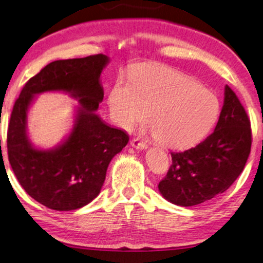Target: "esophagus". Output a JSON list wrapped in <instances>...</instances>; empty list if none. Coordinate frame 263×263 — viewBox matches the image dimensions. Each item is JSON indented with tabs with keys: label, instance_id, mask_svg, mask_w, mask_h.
Wrapping results in <instances>:
<instances>
[{
	"label": "esophagus",
	"instance_id": "obj_1",
	"mask_svg": "<svg viewBox=\"0 0 263 263\" xmlns=\"http://www.w3.org/2000/svg\"><path fill=\"white\" fill-rule=\"evenodd\" d=\"M130 145L133 147H135V148H139V149H146L147 148V145L143 141H140L139 139H133L130 141Z\"/></svg>",
	"mask_w": 263,
	"mask_h": 263
}]
</instances>
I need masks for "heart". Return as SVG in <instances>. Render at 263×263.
<instances>
[{"instance_id": "1", "label": "heart", "mask_w": 263, "mask_h": 263, "mask_svg": "<svg viewBox=\"0 0 263 263\" xmlns=\"http://www.w3.org/2000/svg\"><path fill=\"white\" fill-rule=\"evenodd\" d=\"M109 106L125 129L145 118L160 145L183 148L213 128L220 112L217 97L188 75L159 64H143L132 71L129 84L111 88Z\"/></svg>"}]
</instances>
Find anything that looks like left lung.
<instances>
[{"instance_id":"1","label":"left lung","mask_w":263,"mask_h":263,"mask_svg":"<svg viewBox=\"0 0 263 263\" xmlns=\"http://www.w3.org/2000/svg\"><path fill=\"white\" fill-rule=\"evenodd\" d=\"M251 141L247 111L226 86L224 106L214 132L193 148L171 152V166L158 184L161 195L172 203L189 207L226 192L242 174Z\"/></svg>"}]
</instances>
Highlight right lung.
Here are the masks:
<instances>
[{
    "instance_id": "1",
    "label": "right lung",
    "mask_w": 263,
    "mask_h": 263,
    "mask_svg": "<svg viewBox=\"0 0 263 263\" xmlns=\"http://www.w3.org/2000/svg\"><path fill=\"white\" fill-rule=\"evenodd\" d=\"M107 62L102 53L53 61L25 84L14 103L7 132L10 166L25 192L50 210L74 211L98 196L111 159L129 141L127 133L95 114L104 97L99 78ZM46 90L70 91L81 99V110L63 145L39 151L26 136V111L33 96Z\"/></svg>"
}]
</instances>
